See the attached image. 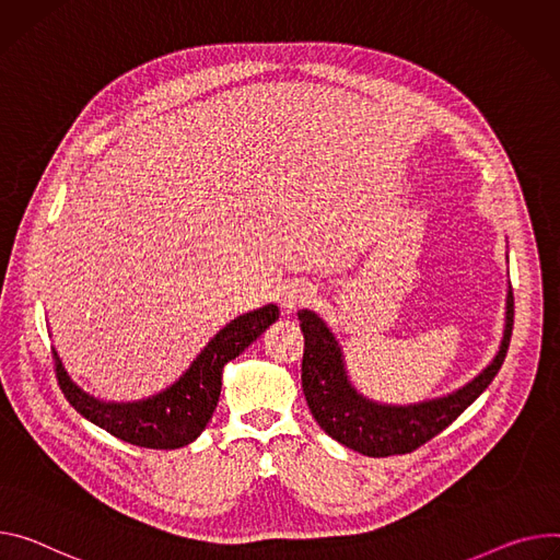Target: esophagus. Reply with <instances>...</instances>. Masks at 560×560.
<instances>
[{
    "label": "esophagus",
    "instance_id": "34e87169",
    "mask_svg": "<svg viewBox=\"0 0 560 560\" xmlns=\"http://www.w3.org/2000/svg\"><path fill=\"white\" fill-rule=\"evenodd\" d=\"M311 296H313V290L308 285H292L281 294V306L290 313L303 306V303H308Z\"/></svg>",
    "mask_w": 560,
    "mask_h": 560
}]
</instances>
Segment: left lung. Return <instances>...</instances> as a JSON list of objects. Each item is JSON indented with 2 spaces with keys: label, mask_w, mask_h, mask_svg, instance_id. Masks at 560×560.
Masks as SVG:
<instances>
[{
  "label": "left lung",
  "mask_w": 560,
  "mask_h": 560,
  "mask_svg": "<svg viewBox=\"0 0 560 560\" xmlns=\"http://www.w3.org/2000/svg\"><path fill=\"white\" fill-rule=\"evenodd\" d=\"M306 339L301 362V386L317 424L343 446L369 457L411 453L444 431L498 375L514 328V292H506V317L500 350L493 362L469 384L444 397L409 406L366 399L348 380L343 352L330 328L313 311H299Z\"/></svg>",
  "instance_id": "left-lung-1"
}]
</instances>
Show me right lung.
Returning <instances> with one entry per match:
<instances>
[{"label": "right lung", "mask_w": 560, "mask_h": 560, "mask_svg": "<svg viewBox=\"0 0 560 560\" xmlns=\"http://www.w3.org/2000/svg\"><path fill=\"white\" fill-rule=\"evenodd\" d=\"M277 319L279 308L275 303L236 317L210 339L170 388L147 399L103 401L84 393L65 371L58 350H54L56 377L73 409L118 440L144 448H180L208 427L219 404L223 366L238 358Z\"/></svg>", "instance_id": "obj_1"}]
</instances>
